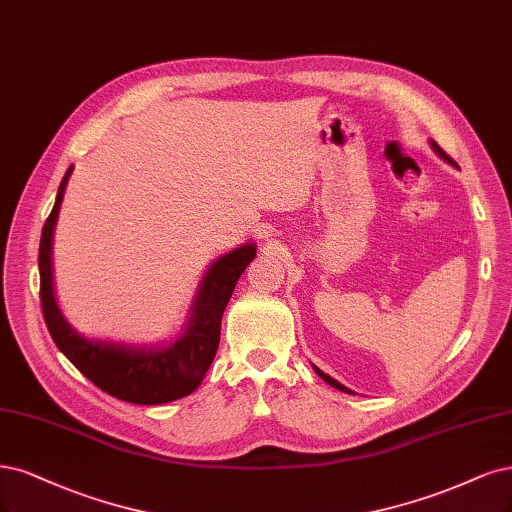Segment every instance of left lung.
Listing matches in <instances>:
<instances>
[{"label": "left lung", "mask_w": 512, "mask_h": 512, "mask_svg": "<svg viewBox=\"0 0 512 512\" xmlns=\"http://www.w3.org/2000/svg\"><path fill=\"white\" fill-rule=\"evenodd\" d=\"M430 146L434 148V152H436V154H438L440 158H443V161H447L449 165L457 167V165H455V161H453V158H451V156H449V154H447V152H445L443 148H440V146H438L436 142H432V139H430ZM313 370H315V373H317V375H320V377H322V379H324V381H326L328 385H332V387H337V390H341V392H347V394L351 392V390H349V387H345V385H343V383H339L337 379H332L330 375H326V373H324V370H320V368H317V366H313Z\"/></svg>", "instance_id": "8db88e82"}]
</instances>
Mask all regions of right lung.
<instances>
[{
	"label": "right lung",
	"mask_w": 512,
	"mask_h": 512,
	"mask_svg": "<svg viewBox=\"0 0 512 512\" xmlns=\"http://www.w3.org/2000/svg\"><path fill=\"white\" fill-rule=\"evenodd\" d=\"M74 165L63 175L55 207L40 239V301L52 341L61 354L99 390L133 404H165L192 394L201 385L218 351L222 313L245 267L256 256V243H245L209 264L184 328L161 345H127L88 339L65 320L52 284V235Z\"/></svg>",
	"instance_id": "1"
}]
</instances>
